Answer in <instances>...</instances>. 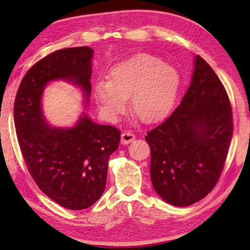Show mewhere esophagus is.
<instances>
[{
    "label": "esophagus",
    "instance_id": "34e87169",
    "mask_svg": "<svg viewBox=\"0 0 250 250\" xmlns=\"http://www.w3.org/2000/svg\"><path fill=\"white\" fill-rule=\"evenodd\" d=\"M135 139L134 134L131 133L130 131H125L121 135V143L123 144V145H127V144H129L131 142H133Z\"/></svg>",
    "mask_w": 250,
    "mask_h": 250
}]
</instances>
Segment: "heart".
<instances>
[{
	"instance_id": "heart-1",
	"label": "heart",
	"mask_w": 250,
	"mask_h": 250,
	"mask_svg": "<svg viewBox=\"0 0 250 250\" xmlns=\"http://www.w3.org/2000/svg\"><path fill=\"white\" fill-rule=\"evenodd\" d=\"M180 75L172 65L149 54H137L113 65L107 79L97 81L94 96L103 113L115 121L125 110L144 123L162 118L175 100Z\"/></svg>"
}]
</instances>
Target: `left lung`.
<instances>
[{"label": "left lung", "instance_id": "obj_1", "mask_svg": "<svg viewBox=\"0 0 250 250\" xmlns=\"http://www.w3.org/2000/svg\"><path fill=\"white\" fill-rule=\"evenodd\" d=\"M193 64L180 104L145 137L153 188L174 207L191 206L213 190L232 135L231 107L220 79L200 56Z\"/></svg>", "mask_w": 250, "mask_h": 250}]
</instances>
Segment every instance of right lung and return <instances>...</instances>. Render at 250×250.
<instances>
[{
  "mask_svg": "<svg viewBox=\"0 0 250 250\" xmlns=\"http://www.w3.org/2000/svg\"><path fill=\"white\" fill-rule=\"evenodd\" d=\"M93 56L88 47L51 53L27 72L14 102L17 135L30 174L48 197L74 210L87 208L101 197L121 132L95 123L84 111L72 127L53 126L43 115L42 95L51 82L72 83L81 88L86 110Z\"/></svg>",
  "mask_w": 250,
  "mask_h": 250,
  "instance_id": "add662e5",
  "label": "right lung"
}]
</instances>
